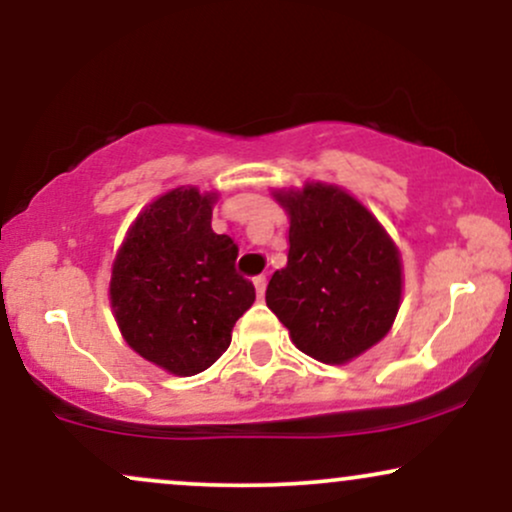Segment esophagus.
Listing matches in <instances>:
<instances>
[{
    "label": "esophagus",
    "instance_id": "34e87169",
    "mask_svg": "<svg viewBox=\"0 0 512 512\" xmlns=\"http://www.w3.org/2000/svg\"><path fill=\"white\" fill-rule=\"evenodd\" d=\"M252 284H255V291H257V296H264V289H267V276L264 274H260V276H255V281H252Z\"/></svg>",
    "mask_w": 512,
    "mask_h": 512
}]
</instances>
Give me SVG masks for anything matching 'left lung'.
I'll list each match as a JSON object with an SVG mask.
<instances>
[{
  "instance_id": "left-lung-1",
  "label": "left lung",
  "mask_w": 512,
  "mask_h": 512,
  "mask_svg": "<svg viewBox=\"0 0 512 512\" xmlns=\"http://www.w3.org/2000/svg\"><path fill=\"white\" fill-rule=\"evenodd\" d=\"M272 197L289 214V260L269 279V310L296 349L344 366L390 332L402 303V255L339 185L305 182Z\"/></svg>"
}]
</instances>
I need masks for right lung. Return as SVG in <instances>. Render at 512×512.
<instances>
[{
  "mask_svg": "<svg viewBox=\"0 0 512 512\" xmlns=\"http://www.w3.org/2000/svg\"><path fill=\"white\" fill-rule=\"evenodd\" d=\"M216 199L192 185L156 197L132 221L110 272L122 339L180 378L219 361L255 303V286L236 274L238 245L211 231Z\"/></svg>",
  "mask_w": 512,
  "mask_h": 512,
  "instance_id": "obj_1",
  "label": "right lung"
}]
</instances>
